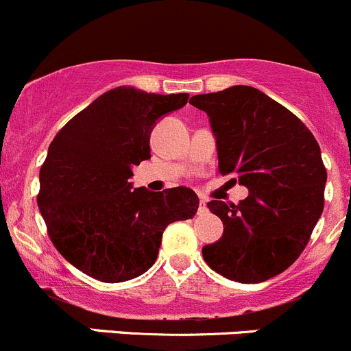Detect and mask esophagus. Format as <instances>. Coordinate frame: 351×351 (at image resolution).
<instances>
[{"label": "esophagus", "instance_id": "34e87169", "mask_svg": "<svg viewBox=\"0 0 351 351\" xmlns=\"http://www.w3.org/2000/svg\"><path fill=\"white\" fill-rule=\"evenodd\" d=\"M208 211V208H206V199H204V197H201L199 199V208H197V213H206Z\"/></svg>", "mask_w": 351, "mask_h": 351}]
</instances>
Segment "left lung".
I'll return each instance as SVG.
<instances>
[{
    "label": "left lung",
    "mask_w": 351,
    "mask_h": 351,
    "mask_svg": "<svg viewBox=\"0 0 351 351\" xmlns=\"http://www.w3.org/2000/svg\"><path fill=\"white\" fill-rule=\"evenodd\" d=\"M189 104L210 117L220 174L249 189L239 204L208 203L223 235L204 245V261L234 282H266L297 261L324 210L319 143L293 112L252 86L194 95Z\"/></svg>",
    "instance_id": "obj_1"
}]
</instances>
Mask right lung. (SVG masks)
<instances>
[{"label": "right lung", "mask_w": 351, "mask_h": 351, "mask_svg": "<svg viewBox=\"0 0 351 351\" xmlns=\"http://www.w3.org/2000/svg\"><path fill=\"white\" fill-rule=\"evenodd\" d=\"M187 93L158 95L133 86L102 93L69 119L40 167L37 194L47 235L85 275L119 283L155 263L169 223L189 220L199 199L189 187L131 189V167L150 158V133Z\"/></svg>", "instance_id": "right-lung-1"}]
</instances>
